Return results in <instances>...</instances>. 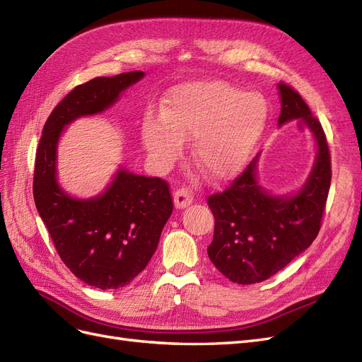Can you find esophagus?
<instances>
[{"label":"esophagus","mask_w":362,"mask_h":362,"mask_svg":"<svg viewBox=\"0 0 362 362\" xmlns=\"http://www.w3.org/2000/svg\"><path fill=\"white\" fill-rule=\"evenodd\" d=\"M173 202H175V206H177V208L189 206L193 202V193L189 189L181 187V189H178L177 192H175Z\"/></svg>","instance_id":"obj_1"}]
</instances>
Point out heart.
Here are the masks:
<instances>
[{
    "mask_svg": "<svg viewBox=\"0 0 362 362\" xmlns=\"http://www.w3.org/2000/svg\"><path fill=\"white\" fill-rule=\"evenodd\" d=\"M269 108L259 93L223 81H198L175 87L163 112L149 110L141 139L160 168L177 160L184 137L194 136L193 156L213 180L242 169L264 133Z\"/></svg>",
    "mask_w": 362,
    "mask_h": 362,
    "instance_id": "heart-1",
    "label": "heart"
}]
</instances>
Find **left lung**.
<instances>
[{"label":"left lung","mask_w":362,"mask_h":362,"mask_svg":"<svg viewBox=\"0 0 362 362\" xmlns=\"http://www.w3.org/2000/svg\"><path fill=\"white\" fill-rule=\"evenodd\" d=\"M278 87V125L296 119L308 125L315 137L317 157L308 180L293 196H272L258 184L259 154L228 189L208 196L214 216L208 257L223 276L242 286L269 279L311 246L320 231L331 187V154L322 124L299 92L286 83Z\"/></svg>","instance_id":"8db88e82"}]
</instances>
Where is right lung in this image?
<instances>
[{
    "mask_svg": "<svg viewBox=\"0 0 362 362\" xmlns=\"http://www.w3.org/2000/svg\"><path fill=\"white\" fill-rule=\"evenodd\" d=\"M144 75L131 71L76 86L51 112L36 151L33 196L39 216L66 267L101 290L128 286L148 266L173 210L169 184L119 169L103 194L71 198L56 178L57 144L72 120L107 110Z\"/></svg>",
    "mask_w": 362,
    "mask_h": 362,
    "instance_id": "add662e5",
    "label": "right lung"
}]
</instances>
